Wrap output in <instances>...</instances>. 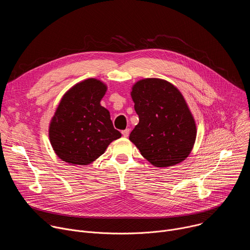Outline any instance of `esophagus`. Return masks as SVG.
Returning <instances> with one entry per match:
<instances>
[{
    "label": "esophagus",
    "instance_id": "34e87169",
    "mask_svg": "<svg viewBox=\"0 0 250 250\" xmlns=\"http://www.w3.org/2000/svg\"><path fill=\"white\" fill-rule=\"evenodd\" d=\"M122 134H123L125 137H127V136H128V134H129V129H128V128H126V129L123 130V131H122Z\"/></svg>",
    "mask_w": 250,
    "mask_h": 250
}]
</instances>
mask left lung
<instances>
[{
    "mask_svg": "<svg viewBox=\"0 0 250 250\" xmlns=\"http://www.w3.org/2000/svg\"><path fill=\"white\" fill-rule=\"evenodd\" d=\"M130 96L139 123L129 140L141 155L159 168L184 161L194 147L197 126L181 92L166 80L146 78L132 86Z\"/></svg>",
    "mask_w": 250,
    "mask_h": 250,
    "instance_id": "left-lung-1",
    "label": "left lung"
}]
</instances>
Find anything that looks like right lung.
<instances>
[{"instance_id":"add662e5","label":"right lung","mask_w":250,"mask_h":250,"mask_svg":"<svg viewBox=\"0 0 250 250\" xmlns=\"http://www.w3.org/2000/svg\"><path fill=\"white\" fill-rule=\"evenodd\" d=\"M106 89L104 82L89 78L63 95L48 129L51 146L62 161L88 165L122 136L113 125L110 112L101 105Z\"/></svg>"}]
</instances>
